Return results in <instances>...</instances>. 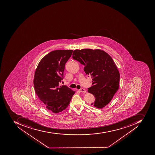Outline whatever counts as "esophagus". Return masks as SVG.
<instances>
[{"label": "esophagus", "mask_w": 155, "mask_h": 155, "mask_svg": "<svg viewBox=\"0 0 155 155\" xmlns=\"http://www.w3.org/2000/svg\"><path fill=\"white\" fill-rule=\"evenodd\" d=\"M79 91H80L81 92H84V93H86V91L84 89H81L80 90H79Z\"/></svg>", "instance_id": "esophagus-1"}]
</instances>
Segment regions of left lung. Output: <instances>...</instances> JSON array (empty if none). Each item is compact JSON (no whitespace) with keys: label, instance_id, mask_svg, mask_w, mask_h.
Instances as JSON below:
<instances>
[{"label":"left lung","instance_id":"8db88e82","mask_svg":"<svg viewBox=\"0 0 155 155\" xmlns=\"http://www.w3.org/2000/svg\"><path fill=\"white\" fill-rule=\"evenodd\" d=\"M73 58L84 65V71L92 79L88 92L95 98L91 105L102 109L110 102L119 88L120 75L109 54L101 49L86 48L74 51Z\"/></svg>","mask_w":155,"mask_h":155}]
</instances>
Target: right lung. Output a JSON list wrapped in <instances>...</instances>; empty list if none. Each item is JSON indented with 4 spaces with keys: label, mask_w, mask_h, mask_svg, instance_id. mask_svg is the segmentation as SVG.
<instances>
[{
    "label": "right lung",
    "mask_w": 155,
    "mask_h": 155,
    "mask_svg": "<svg viewBox=\"0 0 155 155\" xmlns=\"http://www.w3.org/2000/svg\"><path fill=\"white\" fill-rule=\"evenodd\" d=\"M72 50H57L50 52L39 61L35 72V94L47 110L54 113L63 111L69 105L75 91L59 85L63 79L65 64Z\"/></svg>",
    "instance_id": "1"
}]
</instances>
